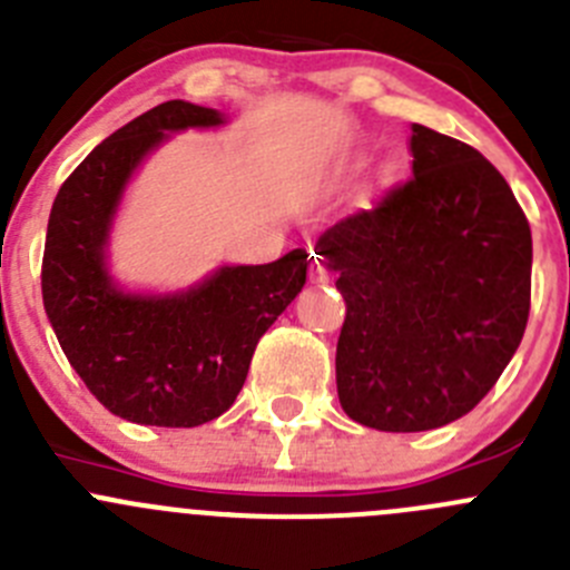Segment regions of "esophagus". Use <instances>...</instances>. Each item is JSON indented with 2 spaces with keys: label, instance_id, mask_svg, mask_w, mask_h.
Segmentation results:
<instances>
[{
  "label": "esophagus",
  "instance_id": "34e87169",
  "mask_svg": "<svg viewBox=\"0 0 570 570\" xmlns=\"http://www.w3.org/2000/svg\"><path fill=\"white\" fill-rule=\"evenodd\" d=\"M312 275L320 281V284H325V281H328V269H325L323 262H317V258L312 262Z\"/></svg>",
  "mask_w": 570,
  "mask_h": 570
}]
</instances>
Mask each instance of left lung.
I'll return each instance as SVG.
<instances>
[{"mask_svg": "<svg viewBox=\"0 0 570 570\" xmlns=\"http://www.w3.org/2000/svg\"><path fill=\"white\" fill-rule=\"evenodd\" d=\"M412 178L317 242L345 297L336 392L379 432L471 412L527 331L532 230L510 184L465 141L412 125Z\"/></svg>", "mask_w": 570, "mask_h": 570, "instance_id": "obj_1", "label": "left lung"}]
</instances>
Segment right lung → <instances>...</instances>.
Here are the masks:
<instances>
[{"label": "right lung", "mask_w": 570, "mask_h": 570, "mask_svg": "<svg viewBox=\"0 0 570 570\" xmlns=\"http://www.w3.org/2000/svg\"><path fill=\"white\" fill-rule=\"evenodd\" d=\"M223 125V114L169 99L94 147L63 180L43 245V308L66 358L108 412L191 429L228 412L264 331L306 284L308 253L223 267L180 295H130L105 267L110 219L141 158L167 132Z\"/></svg>", "instance_id": "1"}]
</instances>
